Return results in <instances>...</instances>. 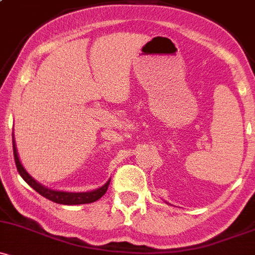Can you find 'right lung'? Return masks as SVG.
Returning a JSON list of instances; mask_svg holds the SVG:
<instances>
[{
	"mask_svg": "<svg viewBox=\"0 0 255 255\" xmlns=\"http://www.w3.org/2000/svg\"><path fill=\"white\" fill-rule=\"evenodd\" d=\"M12 141H13V155H14V161L15 166H17V170L21 176V178L29 184L33 189L41 194L42 197H45L46 199L51 200L53 203H57V204H63V205H78V204H89V203H94L96 200L100 199L104 194H105L107 188H109V184L111 179L106 182L103 187L98 189H94L92 192H82V193H73V192H63V191H53V189L47 188V187L42 186L41 183L35 181L28 172H26L25 168L21 165L19 156H18L17 148H15L14 143V135L12 133Z\"/></svg>",
	"mask_w": 255,
	"mask_h": 255,
	"instance_id": "obj_1",
	"label": "right lung"
}]
</instances>
